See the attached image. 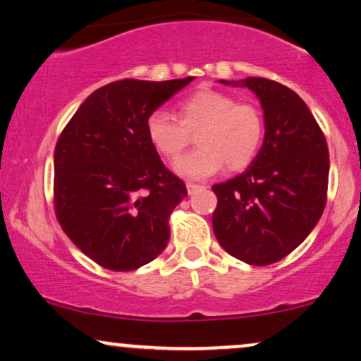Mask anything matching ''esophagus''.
<instances>
[{"label": "esophagus", "instance_id": "34e87169", "mask_svg": "<svg viewBox=\"0 0 361 361\" xmlns=\"http://www.w3.org/2000/svg\"><path fill=\"white\" fill-rule=\"evenodd\" d=\"M201 189H202L201 184H194V182H188V192L189 194L197 192V190H201Z\"/></svg>", "mask_w": 361, "mask_h": 361}]
</instances>
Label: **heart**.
Returning a JSON list of instances; mask_svg holds the SVG:
<instances>
[{"label": "heart", "instance_id": "1", "mask_svg": "<svg viewBox=\"0 0 361 361\" xmlns=\"http://www.w3.org/2000/svg\"><path fill=\"white\" fill-rule=\"evenodd\" d=\"M177 115L154 110L145 130L150 144L164 159L176 160L196 133L200 149L177 160V173L206 179L226 166L241 171L255 160L264 139V115L251 102H238L231 93L199 88L177 105Z\"/></svg>", "mask_w": 361, "mask_h": 361}]
</instances>
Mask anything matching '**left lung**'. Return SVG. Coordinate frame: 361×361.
<instances>
[{"label": "left lung", "mask_w": 361, "mask_h": 361, "mask_svg": "<svg viewBox=\"0 0 361 361\" xmlns=\"http://www.w3.org/2000/svg\"><path fill=\"white\" fill-rule=\"evenodd\" d=\"M241 85L261 100L264 140L246 171L212 185L217 195L212 229L231 256L268 266L300 246L322 217L330 155L322 128L298 93L268 78H246Z\"/></svg>", "instance_id": "left-lung-1"}]
</instances>
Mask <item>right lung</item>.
<instances>
[{
    "mask_svg": "<svg viewBox=\"0 0 361 361\" xmlns=\"http://www.w3.org/2000/svg\"><path fill=\"white\" fill-rule=\"evenodd\" d=\"M194 77L117 80L80 105L55 147L53 206L83 255L112 271L155 259L171 238L169 217L188 195L147 137V117Z\"/></svg>",
    "mask_w": 361,
    "mask_h": 361,
    "instance_id": "right-lung-1",
    "label": "right lung"
}]
</instances>
